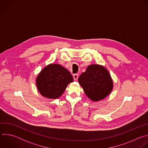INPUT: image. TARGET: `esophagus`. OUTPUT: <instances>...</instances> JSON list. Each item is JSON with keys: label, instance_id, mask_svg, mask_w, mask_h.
<instances>
[{"label": "esophagus", "instance_id": "34e87169", "mask_svg": "<svg viewBox=\"0 0 148 148\" xmlns=\"http://www.w3.org/2000/svg\"><path fill=\"white\" fill-rule=\"evenodd\" d=\"M73 78H74V80H77V79H78V74H74L73 75Z\"/></svg>", "mask_w": 148, "mask_h": 148}]
</instances>
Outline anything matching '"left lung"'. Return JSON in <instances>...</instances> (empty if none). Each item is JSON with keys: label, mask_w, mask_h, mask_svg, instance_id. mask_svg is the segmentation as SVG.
I'll list each match as a JSON object with an SVG mask.
<instances>
[{"label": "left lung", "mask_w": 148, "mask_h": 148, "mask_svg": "<svg viewBox=\"0 0 148 148\" xmlns=\"http://www.w3.org/2000/svg\"><path fill=\"white\" fill-rule=\"evenodd\" d=\"M78 82L86 95L97 102L111 92L114 84L108 70L102 65L91 64L78 78Z\"/></svg>", "instance_id": "obj_1"}]
</instances>
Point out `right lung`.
I'll return each mask as SVG.
<instances>
[{
  "label": "right lung",
  "mask_w": 148,
  "mask_h": 148,
  "mask_svg": "<svg viewBox=\"0 0 148 148\" xmlns=\"http://www.w3.org/2000/svg\"><path fill=\"white\" fill-rule=\"evenodd\" d=\"M74 79L70 73L58 64H50L42 69L36 78V86L41 95L49 98H59Z\"/></svg>",
  "instance_id": "right-lung-1"
}]
</instances>
